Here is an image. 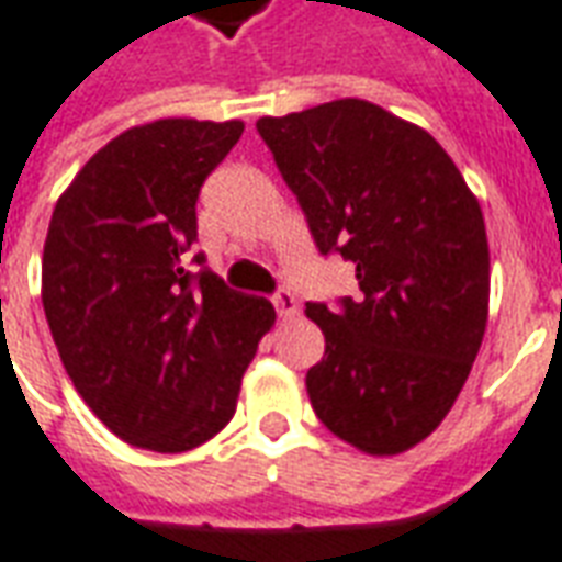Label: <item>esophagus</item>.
<instances>
[{
	"instance_id": "1",
	"label": "esophagus",
	"mask_w": 562,
	"mask_h": 562,
	"mask_svg": "<svg viewBox=\"0 0 562 562\" xmlns=\"http://www.w3.org/2000/svg\"><path fill=\"white\" fill-rule=\"evenodd\" d=\"M272 305H276L278 317H284V321H290V317H296L299 314V302L290 290H278L276 296H272Z\"/></svg>"
}]
</instances>
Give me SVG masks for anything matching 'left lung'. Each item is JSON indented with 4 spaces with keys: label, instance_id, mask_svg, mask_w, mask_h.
I'll return each instance as SVG.
<instances>
[{
    "label": "left lung",
    "instance_id": "8db88e82",
    "mask_svg": "<svg viewBox=\"0 0 562 562\" xmlns=\"http://www.w3.org/2000/svg\"><path fill=\"white\" fill-rule=\"evenodd\" d=\"M321 254L356 266L362 296L305 314L326 353L311 407L368 454L422 443L452 411L488 323L485 221L428 131L359 98L257 122Z\"/></svg>",
    "mask_w": 562,
    "mask_h": 562
}]
</instances>
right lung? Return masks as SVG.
Segmentation results:
<instances>
[{"instance_id": "add662e5", "label": "right lung", "mask_w": 562, "mask_h": 562, "mask_svg": "<svg viewBox=\"0 0 562 562\" xmlns=\"http://www.w3.org/2000/svg\"><path fill=\"white\" fill-rule=\"evenodd\" d=\"M241 122L158 119L98 149L53 209L41 302L74 389L125 443L188 452L233 419L276 323L196 241V196Z\"/></svg>"}]
</instances>
